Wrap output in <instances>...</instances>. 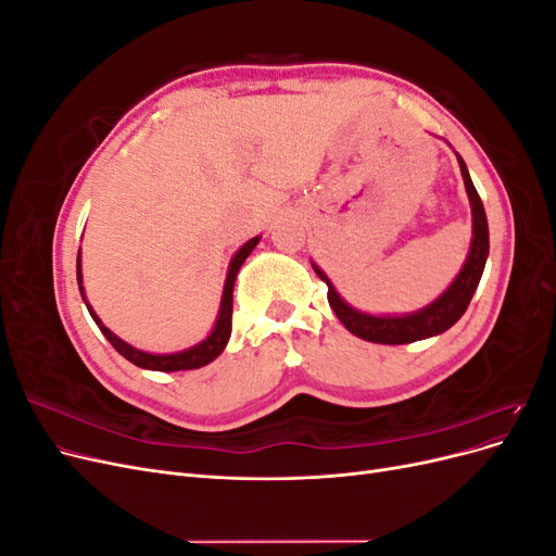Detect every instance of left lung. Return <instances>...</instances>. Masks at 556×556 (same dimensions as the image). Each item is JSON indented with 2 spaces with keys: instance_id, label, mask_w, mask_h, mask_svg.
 I'll return each mask as SVG.
<instances>
[{
  "instance_id": "obj_1",
  "label": "left lung",
  "mask_w": 556,
  "mask_h": 556,
  "mask_svg": "<svg viewBox=\"0 0 556 556\" xmlns=\"http://www.w3.org/2000/svg\"><path fill=\"white\" fill-rule=\"evenodd\" d=\"M459 166H462V176L466 185V194L470 201V213H473V241H470L468 257L462 266L459 276L452 280L450 288L429 304L427 308L408 313V315H368L357 308H352L350 304L341 299V294L333 290L331 280L325 276V271L319 266L313 264L315 274L319 280L327 282V299L329 306L336 313V317L341 319L343 327L359 336L364 341L371 343H382V345H403V343H413V341H422L429 339V336H439L447 331L457 319L466 313L470 299H473L478 282L484 271V262L486 255H490V227H486V215L482 199L476 190L473 180L468 176V169L464 160L457 155Z\"/></svg>"
}]
</instances>
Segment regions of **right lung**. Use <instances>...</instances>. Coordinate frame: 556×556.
Here are the masks:
<instances>
[{
  "instance_id": "add662e5",
  "label": "right lung",
  "mask_w": 556,
  "mask_h": 556,
  "mask_svg": "<svg viewBox=\"0 0 556 556\" xmlns=\"http://www.w3.org/2000/svg\"><path fill=\"white\" fill-rule=\"evenodd\" d=\"M257 243H260V237L250 239V241L237 252V255H233V260H231V264H229V271H227V280H225L223 301H220V313H217L213 331H211L201 343H197V345H192V348H188V350H182V352H174V355H150V352L131 348L129 343H125L123 339H117V336H115L111 329H106V327L102 325V319H99V317L94 315L92 306L88 304V299H86V292H83L80 252H78V260H76L78 290H80V296H83V301H86V306H88L92 319L97 323V327L102 329V333L106 336L109 343H111L117 352H121V355H123L127 362L137 364V366H141V368H148V371H164V374H169V371H190V368H201V366L211 364L215 357H220V352L225 350V345H227V341H229V336H231L233 280H237V274H239L241 264L245 262V257L250 255V252L255 250Z\"/></svg>"
}]
</instances>
